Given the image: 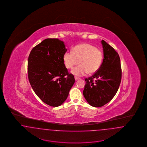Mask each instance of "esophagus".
<instances>
[{
	"label": "esophagus",
	"mask_w": 147,
	"mask_h": 147,
	"mask_svg": "<svg viewBox=\"0 0 147 147\" xmlns=\"http://www.w3.org/2000/svg\"><path fill=\"white\" fill-rule=\"evenodd\" d=\"M74 78H75V80L77 81L78 80H79V78H78V77H74Z\"/></svg>",
	"instance_id": "esophagus-1"
}]
</instances>
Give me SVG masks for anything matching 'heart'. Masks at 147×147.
Wrapping results in <instances>:
<instances>
[{"label": "heart", "mask_w": 147, "mask_h": 147, "mask_svg": "<svg viewBox=\"0 0 147 147\" xmlns=\"http://www.w3.org/2000/svg\"><path fill=\"white\" fill-rule=\"evenodd\" d=\"M102 60V51L87 43L78 45L72 51H67L63 56L64 63L67 69H73L79 63V65L71 71L76 76H82L87 73H95L99 69Z\"/></svg>", "instance_id": "heart-1"}]
</instances>
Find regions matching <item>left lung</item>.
<instances>
[{
    "mask_svg": "<svg viewBox=\"0 0 147 147\" xmlns=\"http://www.w3.org/2000/svg\"><path fill=\"white\" fill-rule=\"evenodd\" d=\"M104 59L99 69L86 78L83 95L90 105L99 107L110 102L119 89L122 78L118 53L104 40L101 41Z\"/></svg>",
    "mask_w": 147,
    "mask_h": 147,
    "instance_id": "left-lung-1",
    "label": "left lung"
}]
</instances>
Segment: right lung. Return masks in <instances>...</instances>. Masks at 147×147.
<instances>
[{
    "label": "right lung",
    "instance_id": "1",
    "mask_svg": "<svg viewBox=\"0 0 147 147\" xmlns=\"http://www.w3.org/2000/svg\"><path fill=\"white\" fill-rule=\"evenodd\" d=\"M67 50L58 38H47L35 46L28 56L29 82L37 96L51 106L62 105L75 83L64 63Z\"/></svg>",
    "mask_w": 147,
    "mask_h": 147
}]
</instances>
